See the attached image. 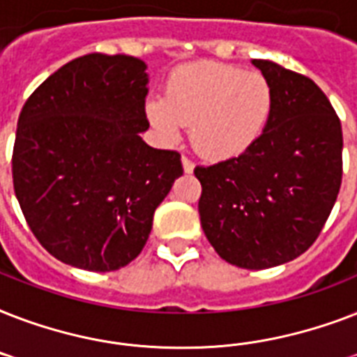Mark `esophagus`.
Segmentation results:
<instances>
[{
  "mask_svg": "<svg viewBox=\"0 0 357 357\" xmlns=\"http://www.w3.org/2000/svg\"><path fill=\"white\" fill-rule=\"evenodd\" d=\"M181 162H183V170L185 174H192V170H195V162L190 161L189 157H181Z\"/></svg>",
  "mask_w": 357,
  "mask_h": 357,
  "instance_id": "1",
  "label": "esophagus"
}]
</instances>
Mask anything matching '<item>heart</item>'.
I'll use <instances>...</instances> for the list:
<instances>
[{"instance_id":"1","label":"heart","mask_w":357,"mask_h":357,"mask_svg":"<svg viewBox=\"0 0 357 357\" xmlns=\"http://www.w3.org/2000/svg\"><path fill=\"white\" fill-rule=\"evenodd\" d=\"M274 86L259 72L224 63L185 64L162 96L146 100L151 128L168 142L190 126V142L209 161L243 155L265 135L274 114Z\"/></svg>"}]
</instances>
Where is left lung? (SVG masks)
I'll return each instance as SVG.
<instances>
[{"instance_id": "left-lung-1", "label": "left lung", "mask_w": 357, "mask_h": 357, "mask_svg": "<svg viewBox=\"0 0 357 357\" xmlns=\"http://www.w3.org/2000/svg\"><path fill=\"white\" fill-rule=\"evenodd\" d=\"M276 94L265 135L246 153L196 167L202 228L217 254L261 271L304 254L326 224L343 178V131L332 103L302 74L254 59Z\"/></svg>"}]
</instances>
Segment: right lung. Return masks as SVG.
<instances>
[{
	"label": "right lung",
	"mask_w": 357,
	"mask_h": 357,
	"mask_svg": "<svg viewBox=\"0 0 357 357\" xmlns=\"http://www.w3.org/2000/svg\"><path fill=\"white\" fill-rule=\"evenodd\" d=\"M148 81L140 59L89 53L50 75L20 113L14 192L38 243L66 265L131 263L183 174L178 151L140 137Z\"/></svg>",
	"instance_id": "right-lung-1"
}]
</instances>
